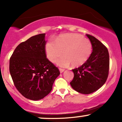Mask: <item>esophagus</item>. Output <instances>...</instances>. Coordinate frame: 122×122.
<instances>
[{"label":"esophagus","instance_id":"1","mask_svg":"<svg viewBox=\"0 0 122 122\" xmlns=\"http://www.w3.org/2000/svg\"><path fill=\"white\" fill-rule=\"evenodd\" d=\"M59 70H60V73H62L64 72V71H65V70L63 69H61V68H60Z\"/></svg>","mask_w":122,"mask_h":122}]
</instances>
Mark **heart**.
I'll use <instances>...</instances> for the list:
<instances>
[{
    "label": "heart",
    "mask_w": 122,
    "mask_h": 122,
    "mask_svg": "<svg viewBox=\"0 0 122 122\" xmlns=\"http://www.w3.org/2000/svg\"><path fill=\"white\" fill-rule=\"evenodd\" d=\"M45 51L47 58L52 62L64 54L56 61L57 65L60 66L65 68L72 64L73 67H79L91 56L92 45L90 41L81 35L65 34L57 37L55 43L47 42Z\"/></svg>",
    "instance_id": "1"
}]
</instances>
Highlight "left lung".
I'll use <instances>...</instances> for the list:
<instances>
[{
	"label": "left lung",
	"instance_id": "left-lung-1",
	"mask_svg": "<svg viewBox=\"0 0 122 122\" xmlns=\"http://www.w3.org/2000/svg\"><path fill=\"white\" fill-rule=\"evenodd\" d=\"M92 45L91 56L83 65L72 70L73 80L70 82L76 91L90 94L101 88L107 80L110 58L107 48L96 38L86 34Z\"/></svg>",
	"mask_w": 122,
	"mask_h": 122
}]
</instances>
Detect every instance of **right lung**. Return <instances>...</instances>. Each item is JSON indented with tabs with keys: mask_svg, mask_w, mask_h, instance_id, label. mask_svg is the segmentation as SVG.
Wrapping results in <instances>:
<instances>
[{
	"mask_svg": "<svg viewBox=\"0 0 122 122\" xmlns=\"http://www.w3.org/2000/svg\"><path fill=\"white\" fill-rule=\"evenodd\" d=\"M45 34L33 36L16 47L10 60L15 87L27 99L38 100L51 92L59 70L46 58Z\"/></svg>",
	"mask_w": 122,
	"mask_h": 122,
	"instance_id": "obj_1",
	"label": "right lung"
}]
</instances>
